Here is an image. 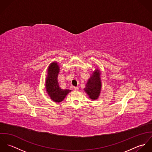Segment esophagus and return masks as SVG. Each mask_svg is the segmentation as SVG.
Returning <instances> with one entry per match:
<instances>
[{
	"label": "esophagus",
	"mask_w": 152,
	"mask_h": 152,
	"mask_svg": "<svg viewBox=\"0 0 152 152\" xmlns=\"http://www.w3.org/2000/svg\"><path fill=\"white\" fill-rule=\"evenodd\" d=\"M74 89L75 91H78L79 90V88H78V87H74Z\"/></svg>",
	"instance_id": "1"
}]
</instances>
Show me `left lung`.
Here are the masks:
<instances>
[{"instance_id": "left-lung-1", "label": "left lung", "mask_w": 152, "mask_h": 152, "mask_svg": "<svg viewBox=\"0 0 152 152\" xmlns=\"http://www.w3.org/2000/svg\"><path fill=\"white\" fill-rule=\"evenodd\" d=\"M101 88L102 80L101 78V72L98 68H96L91 74L84 90L90 99L95 101L98 99L100 95Z\"/></svg>"}]
</instances>
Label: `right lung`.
Here are the masks:
<instances>
[{
	"label": "right lung",
	"mask_w": 152,
	"mask_h": 152,
	"mask_svg": "<svg viewBox=\"0 0 152 152\" xmlns=\"http://www.w3.org/2000/svg\"><path fill=\"white\" fill-rule=\"evenodd\" d=\"M60 65L56 61L52 62L47 68L45 78V90L50 99L55 102H61L66 95L71 92L69 89H63L59 87L57 80Z\"/></svg>",
	"instance_id": "add662e5"
}]
</instances>
